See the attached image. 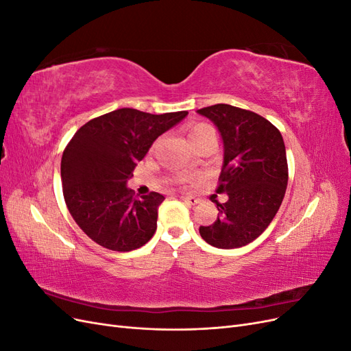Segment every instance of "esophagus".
Masks as SVG:
<instances>
[{
    "label": "esophagus",
    "instance_id": "obj_1",
    "mask_svg": "<svg viewBox=\"0 0 351 351\" xmlns=\"http://www.w3.org/2000/svg\"><path fill=\"white\" fill-rule=\"evenodd\" d=\"M180 199H182L183 202H186V204H189V205H197L199 202H200V199H197V197H193V196H180Z\"/></svg>",
    "mask_w": 351,
    "mask_h": 351
}]
</instances>
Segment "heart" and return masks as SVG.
<instances>
[{
    "instance_id": "1",
    "label": "heart",
    "mask_w": 351,
    "mask_h": 351,
    "mask_svg": "<svg viewBox=\"0 0 351 351\" xmlns=\"http://www.w3.org/2000/svg\"><path fill=\"white\" fill-rule=\"evenodd\" d=\"M187 136H189V141L192 145H196L202 141H208V139H214L217 141V130L214 125H210L209 123H195L189 127V132H187ZM177 183H183V180L180 178L177 180Z\"/></svg>"
}]
</instances>
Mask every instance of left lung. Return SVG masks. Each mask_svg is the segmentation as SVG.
<instances>
[{
	"label": "left lung",
	"instance_id": "1",
	"mask_svg": "<svg viewBox=\"0 0 351 351\" xmlns=\"http://www.w3.org/2000/svg\"><path fill=\"white\" fill-rule=\"evenodd\" d=\"M214 121L224 142V165L215 202L218 218L200 226L202 239L218 249H237L258 239L277 214L289 183V165L282 136L262 115L217 104L197 110Z\"/></svg>",
	"mask_w": 351,
	"mask_h": 351
}]
</instances>
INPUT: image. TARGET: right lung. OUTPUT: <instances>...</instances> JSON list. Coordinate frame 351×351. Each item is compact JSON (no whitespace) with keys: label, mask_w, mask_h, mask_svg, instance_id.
I'll return each instance as SVG.
<instances>
[{"label":"right lung","mask_w":351,"mask_h":351,"mask_svg":"<svg viewBox=\"0 0 351 351\" xmlns=\"http://www.w3.org/2000/svg\"><path fill=\"white\" fill-rule=\"evenodd\" d=\"M186 115L120 108L92 119L71 137L61 158L62 195L76 224L99 246L130 252L155 234L165 197L156 192L137 197L125 183L156 137Z\"/></svg>","instance_id":"1"}]
</instances>
